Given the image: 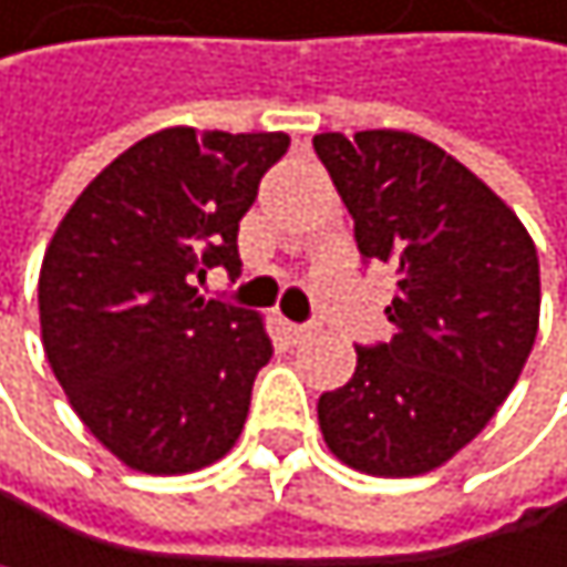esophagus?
Listing matches in <instances>:
<instances>
[{
  "instance_id": "1",
  "label": "esophagus",
  "mask_w": 567,
  "mask_h": 567,
  "mask_svg": "<svg viewBox=\"0 0 567 567\" xmlns=\"http://www.w3.org/2000/svg\"><path fill=\"white\" fill-rule=\"evenodd\" d=\"M286 332H289V339H292V342H306V339H312L319 329H316V326H296V322H289V326H286Z\"/></svg>"
}]
</instances>
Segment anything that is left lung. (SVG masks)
Wrapping results in <instances>:
<instances>
[{"mask_svg":"<svg viewBox=\"0 0 567 567\" xmlns=\"http://www.w3.org/2000/svg\"><path fill=\"white\" fill-rule=\"evenodd\" d=\"M362 261L396 268L390 342L355 346V373L319 396L329 451L377 477L451 461L514 390L538 336L532 235L461 161L406 131L312 137Z\"/></svg>","mask_w":567,"mask_h":567,"instance_id":"8db88e82","label":"left lung"}]
</instances>
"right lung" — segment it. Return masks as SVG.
<instances>
[{
	"instance_id": "add662e5",
	"label": "right lung",
	"mask_w": 567,
	"mask_h": 567,
	"mask_svg": "<svg viewBox=\"0 0 567 567\" xmlns=\"http://www.w3.org/2000/svg\"><path fill=\"white\" fill-rule=\"evenodd\" d=\"M286 151L289 134L157 131L86 184L47 248V359L90 433L134 471L187 474L235 447L271 339L194 281L238 275V221Z\"/></svg>"
}]
</instances>
